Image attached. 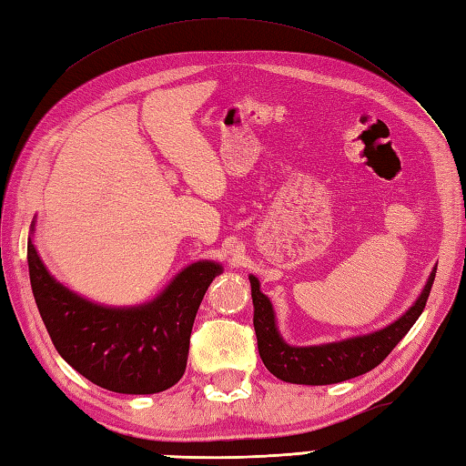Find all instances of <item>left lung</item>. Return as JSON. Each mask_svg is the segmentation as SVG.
<instances>
[{"label":"left lung","instance_id":"8db88e82","mask_svg":"<svg viewBox=\"0 0 466 466\" xmlns=\"http://www.w3.org/2000/svg\"><path fill=\"white\" fill-rule=\"evenodd\" d=\"M434 274H437V268L431 272L417 302L399 320L370 334L316 346H290L284 342L279 329H276L274 309L268 296L262 294L258 279L250 274L254 330L264 366L276 379L284 382L312 386L342 382L372 370L390 354L422 314L432 289Z\"/></svg>","mask_w":466,"mask_h":466}]
</instances>
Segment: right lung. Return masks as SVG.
<instances>
[{
    "label": "right lung",
    "mask_w": 466,
    "mask_h": 466,
    "mask_svg": "<svg viewBox=\"0 0 466 466\" xmlns=\"http://www.w3.org/2000/svg\"><path fill=\"white\" fill-rule=\"evenodd\" d=\"M27 264L39 316L59 356L87 380L122 394L162 392L182 379L196 312L222 272L218 262H194L152 302L112 309L59 284L32 238Z\"/></svg>",
    "instance_id": "obj_1"
}]
</instances>
